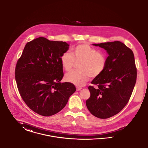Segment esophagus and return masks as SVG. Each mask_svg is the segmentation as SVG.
<instances>
[{
    "instance_id": "1",
    "label": "esophagus",
    "mask_w": 148,
    "mask_h": 148,
    "mask_svg": "<svg viewBox=\"0 0 148 148\" xmlns=\"http://www.w3.org/2000/svg\"><path fill=\"white\" fill-rule=\"evenodd\" d=\"M82 89V87H77V91H80Z\"/></svg>"
}]
</instances>
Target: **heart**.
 I'll use <instances>...</instances> for the list:
<instances>
[{
    "mask_svg": "<svg viewBox=\"0 0 148 148\" xmlns=\"http://www.w3.org/2000/svg\"><path fill=\"white\" fill-rule=\"evenodd\" d=\"M61 63L66 71L72 70L75 63H80L79 71H71L65 75L66 81L81 87L88 80L90 77L95 78L100 76L106 68V55L87 44L75 47L71 53L65 52L61 56Z\"/></svg>",
    "mask_w": 148,
    "mask_h": 148,
    "instance_id": "b5f03b06",
    "label": "heart"
}]
</instances>
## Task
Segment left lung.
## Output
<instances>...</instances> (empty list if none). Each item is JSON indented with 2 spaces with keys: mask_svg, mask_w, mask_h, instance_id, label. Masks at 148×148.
I'll list each match as a JSON object with an SVG mask.
<instances>
[{
  "mask_svg": "<svg viewBox=\"0 0 148 148\" xmlns=\"http://www.w3.org/2000/svg\"><path fill=\"white\" fill-rule=\"evenodd\" d=\"M109 55L102 74L91 82L86 106L91 114L106 119L119 113L128 102L134 88L137 69L132 51L119 41L93 44Z\"/></svg>",
  "mask_w": 148,
  "mask_h": 148,
  "instance_id": "left-lung-1",
  "label": "left lung"
}]
</instances>
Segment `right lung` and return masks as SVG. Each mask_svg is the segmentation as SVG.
<instances>
[{
	"label": "right lung",
	"mask_w": 148,
	"mask_h": 148,
	"mask_svg": "<svg viewBox=\"0 0 148 148\" xmlns=\"http://www.w3.org/2000/svg\"><path fill=\"white\" fill-rule=\"evenodd\" d=\"M69 46L65 42L39 37L26 43L17 61L15 79L19 93L37 114L45 116L56 114L76 91L73 84L60 82L64 76L61 56Z\"/></svg>",
	"instance_id": "add662e5"
}]
</instances>
